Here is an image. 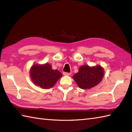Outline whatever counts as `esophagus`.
<instances>
[{"mask_svg":"<svg viewBox=\"0 0 132 132\" xmlns=\"http://www.w3.org/2000/svg\"><path fill=\"white\" fill-rule=\"evenodd\" d=\"M63 74L64 76H70L71 74L70 73H66V72H63Z\"/></svg>","mask_w":132,"mask_h":132,"instance_id":"esophagus-1","label":"esophagus"}]
</instances>
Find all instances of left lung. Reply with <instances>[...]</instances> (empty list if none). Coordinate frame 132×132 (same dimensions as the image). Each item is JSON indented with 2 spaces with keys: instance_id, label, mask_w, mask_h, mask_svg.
Instances as JSON below:
<instances>
[{
  "instance_id": "1",
  "label": "left lung",
  "mask_w": 132,
  "mask_h": 132,
  "mask_svg": "<svg viewBox=\"0 0 132 132\" xmlns=\"http://www.w3.org/2000/svg\"><path fill=\"white\" fill-rule=\"evenodd\" d=\"M104 75V69L101 66L90 67L84 65L80 67L78 72L73 78L79 88L82 89H90L99 84Z\"/></svg>"
}]
</instances>
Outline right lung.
Here are the masks:
<instances>
[{
  "instance_id": "add662e5",
  "label": "right lung",
  "mask_w": 132,
  "mask_h": 132,
  "mask_svg": "<svg viewBox=\"0 0 132 132\" xmlns=\"http://www.w3.org/2000/svg\"><path fill=\"white\" fill-rule=\"evenodd\" d=\"M30 76L35 85L43 89H49L53 87L62 74L58 70H53L49 63L36 64L30 68Z\"/></svg>"
}]
</instances>
